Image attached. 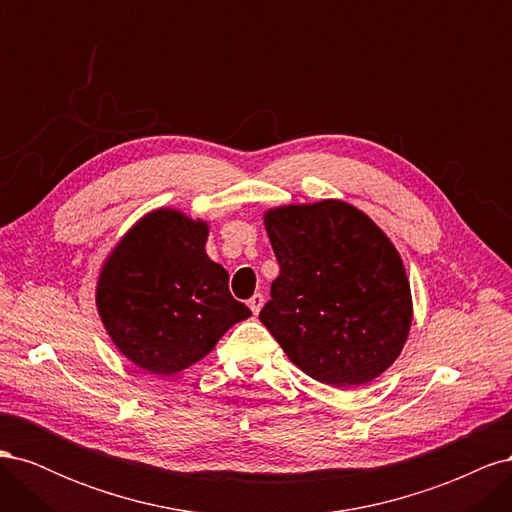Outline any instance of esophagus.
<instances>
[{
  "mask_svg": "<svg viewBox=\"0 0 512 512\" xmlns=\"http://www.w3.org/2000/svg\"><path fill=\"white\" fill-rule=\"evenodd\" d=\"M247 305H250V309H252V312L258 316V312H260V309H262V305H265V297H262V294L260 292H256L254 294V297L250 299V301H247Z\"/></svg>",
  "mask_w": 512,
  "mask_h": 512,
  "instance_id": "obj_1",
  "label": "esophagus"
}]
</instances>
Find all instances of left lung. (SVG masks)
Wrapping results in <instances>:
<instances>
[{
  "instance_id": "8db88e82",
  "label": "left lung",
  "mask_w": 512,
  "mask_h": 512,
  "mask_svg": "<svg viewBox=\"0 0 512 512\" xmlns=\"http://www.w3.org/2000/svg\"><path fill=\"white\" fill-rule=\"evenodd\" d=\"M280 275L260 322L303 374L367 384L404 350L412 292L404 260L367 213L337 198L265 211Z\"/></svg>"
}]
</instances>
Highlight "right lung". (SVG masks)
Returning <instances> with one entry per match:
<instances>
[{"mask_svg": "<svg viewBox=\"0 0 512 512\" xmlns=\"http://www.w3.org/2000/svg\"><path fill=\"white\" fill-rule=\"evenodd\" d=\"M209 224L173 207L145 213L108 252L96 307L117 350L170 376L207 356L252 312L232 299L228 273L207 256Z\"/></svg>", "mask_w": 512, "mask_h": 512, "instance_id": "right-lung-1", "label": "right lung"}]
</instances>
